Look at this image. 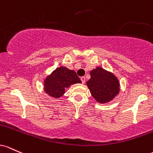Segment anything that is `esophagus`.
<instances>
[{"instance_id":"esophagus-1","label":"esophagus","mask_w":153,"mask_h":153,"mask_svg":"<svg viewBox=\"0 0 153 153\" xmlns=\"http://www.w3.org/2000/svg\"><path fill=\"white\" fill-rule=\"evenodd\" d=\"M80 79H81V81L82 82V84H85V76H82Z\"/></svg>"}]
</instances>
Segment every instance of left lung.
Masks as SVG:
<instances>
[{
	"instance_id": "8db88e82",
	"label": "left lung",
	"mask_w": 153,
	"mask_h": 153,
	"mask_svg": "<svg viewBox=\"0 0 153 153\" xmlns=\"http://www.w3.org/2000/svg\"><path fill=\"white\" fill-rule=\"evenodd\" d=\"M90 73L91 77L86 84L97 102L107 103L118 95L119 81L114 74L101 67L95 68Z\"/></svg>"
}]
</instances>
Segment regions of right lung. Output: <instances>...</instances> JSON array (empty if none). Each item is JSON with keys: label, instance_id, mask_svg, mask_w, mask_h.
<instances>
[{"label": "right lung", "instance_id": "add662e5", "mask_svg": "<svg viewBox=\"0 0 153 153\" xmlns=\"http://www.w3.org/2000/svg\"><path fill=\"white\" fill-rule=\"evenodd\" d=\"M77 83H82V81L76 72L61 66L45 79L44 91L51 97L58 98L63 95L65 90L69 86Z\"/></svg>", "mask_w": 153, "mask_h": 153}]
</instances>
